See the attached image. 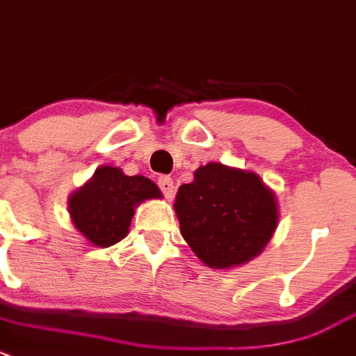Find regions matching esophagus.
Instances as JSON below:
<instances>
[{"instance_id":"1","label":"esophagus","mask_w":356,"mask_h":356,"mask_svg":"<svg viewBox=\"0 0 356 356\" xmlns=\"http://www.w3.org/2000/svg\"><path fill=\"white\" fill-rule=\"evenodd\" d=\"M157 185H159L161 192L164 193V195L168 197V199H171L175 193V183H173V178L170 177H159L157 179Z\"/></svg>"}]
</instances>
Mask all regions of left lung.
<instances>
[{
	"label": "left lung",
	"mask_w": 356,
	"mask_h": 356,
	"mask_svg": "<svg viewBox=\"0 0 356 356\" xmlns=\"http://www.w3.org/2000/svg\"><path fill=\"white\" fill-rule=\"evenodd\" d=\"M179 232L211 269H232L260 255L273 238L280 209L254 171L207 163L178 188L173 204Z\"/></svg>",
	"instance_id": "8db88e82"
}]
</instances>
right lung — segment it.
Masks as SVG:
<instances>
[{
	"mask_svg": "<svg viewBox=\"0 0 356 356\" xmlns=\"http://www.w3.org/2000/svg\"><path fill=\"white\" fill-rule=\"evenodd\" d=\"M163 193L152 179L127 177L120 168L99 166L89 181L68 197L75 229L92 247H111L128 234L135 207Z\"/></svg>",
	"mask_w": 356,
	"mask_h": 356,
	"instance_id": "obj_1",
	"label": "right lung"
}]
</instances>
